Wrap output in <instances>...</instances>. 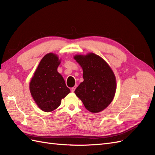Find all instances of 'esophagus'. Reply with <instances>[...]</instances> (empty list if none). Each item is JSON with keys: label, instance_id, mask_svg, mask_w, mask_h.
Returning <instances> with one entry per match:
<instances>
[{"label": "esophagus", "instance_id": "obj_1", "mask_svg": "<svg viewBox=\"0 0 155 155\" xmlns=\"http://www.w3.org/2000/svg\"><path fill=\"white\" fill-rule=\"evenodd\" d=\"M76 87H77V85H76L74 87H72V89H71V91H72V92H74L75 90H76Z\"/></svg>", "mask_w": 155, "mask_h": 155}]
</instances>
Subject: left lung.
Returning <instances> with one entry per match:
<instances>
[{"label": "left lung", "instance_id": "obj_1", "mask_svg": "<svg viewBox=\"0 0 155 155\" xmlns=\"http://www.w3.org/2000/svg\"><path fill=\"white\" fill-rule=\"evenodd\" d=\"M74 58L81 66L84 79L74 93L87 110L100 112L110 105L114 98L115 74L107 62L94 53L77 55Z\"/></svg>", "mask_w": 155, "mask_h": 155}]
</instances>
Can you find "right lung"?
Returning a JSON list of instances; mask_svg holds the SVG:
<instances>
[{"instance_id":"right-lung-1","label":"right lung","mask_w":155,"mask_h":155,"mask_svg":"<svg viewBox=\"0 0 155 155\" xmlns=\"http://www.w3.org/2000/svg\"><path fill=\"white\" fill-rule=\"evenodd\" d=\"M61 63L57 55L46 54L32 78L29 89L33 99L41 110L49 112L61 105V100L70 93L64 79L57 72Z\"/></svg>"}]
</instances>
